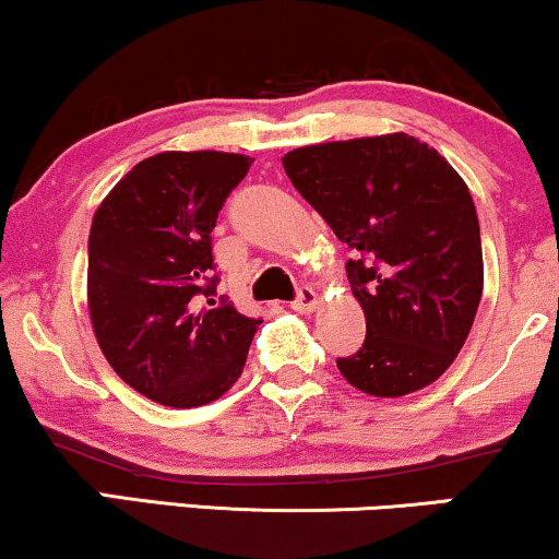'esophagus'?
<instances>
[{
    "instance_id": "1",
    "label": "esophagus",
    "mask_w": 559,
    "mask_h": 559,
    "mask_svg": "<svg viewBox=\"0 0 559 559\" xmlns=\"http://www.w3.org/2000/svg\"><path fill=\"white\" fill-rule=\"evenodd\" d=\"M318 307V294H314L312 286H299L297 288V299L292 301V309L297 312H312Z\"/></svg>"
}]
</instances>
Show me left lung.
Segmentation results:
<instances>
[{
    "label": "left lung",
    "mask_w": 559,
    "mask_h": 559,
    "mask_svg": "<svg viewBox=\"0 0 559 559\" xmlns=\"http://www.w3.org/2000/svg\"><path fill=\"white\" fill-rule=\"evenodd\" d=\"M284 169L354 258L348 284L365 309V344L338 359L361 393L399 399L440 378L479 309V218L466 181L406 132L307 145Z\"/></svg>",
    "instance_id": "8db88e82"
}]
</instances>
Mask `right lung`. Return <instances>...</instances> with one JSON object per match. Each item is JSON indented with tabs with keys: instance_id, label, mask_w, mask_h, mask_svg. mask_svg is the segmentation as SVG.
Returning a JSON list of instances; mask_svg holds the SVG:
<instances>
[{
	"instance_id": "right-lung-1",
	"label": "right lung",
	"mask_w": 559,
	"mask_h": 559,
	"mask_svg": "<svg viewBox=\"0 0 559 559\" xmlns=\"http://www.w3.org/2000/svg\"><path fill=\"white\" fill-rule=\"evenodd\" d=\"M250 166L239 153H158L124 174L93 215V331L114 372L160 406H205L245 369L262 320L213 299L211 231Z\"/></svg>"
}]
</instances>
